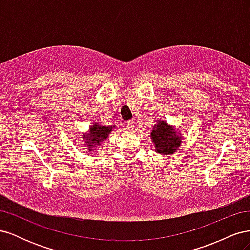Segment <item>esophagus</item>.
Instances as JSON below:
<instances>
[{"label":"esophagus","instance_id":"esophagus-1","mask_svg":"<svg viewBox=\"0 0 250 250\" xmlns=\"http://www.w3.org/2000/svg\"><path fill=\"white\" fill-rule=\"evenodd\" d=\"M134 124H135V123H134L133 120L128 121V122H126V129L129 130V131H132V130L134 129V127H135Z\"/></svg>","mask_w":250,"mask_h":250}]
</instances>
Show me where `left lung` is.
<instances>
[{"label":"left lung","mask_w":250,"mask_h":250,"mask_svg":"<svg viewBox=\"0 0 250 250\" xmlns=\"http://www.w3.org/2000/svg\"><path fill=\"white\" fill-rule=\"evenodd\" d=\"M150 137L154 143L156 152L163 155L173 154L181 144V137L175 128L163 120H157Z\"/></svg>","instance_id":"8db88e82"}]
</instances>
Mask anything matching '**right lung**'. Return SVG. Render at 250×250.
I'll use <instances>...</instances> for the list:
<instances>
[{"label": "right lung", "mask_w": 250, "mask_h": 250, "mask_svg": "<svg viewBox=\"0 0 250 250\" xmlns=\"http://www.w3.org/2000/svg\"><path fill=\"white\" fill-rule=\"evenodd\" d=\"M116 126H103L99 123H95L90 126L87 133L82 135V139L84 141V145L86 146L89 152L95 150L97 146L101 145V142L108 138L109 133L115 129Z\"/></svg>", "instance_id": "1"}]
</instances>
